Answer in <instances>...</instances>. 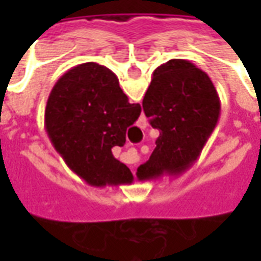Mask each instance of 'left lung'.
<instances>
[{"label":"left lung","mask_w":261,"mask_h":261,"mask_svg":"<svg viewBox=\"0 0 261 261\" xmlns=\"http://www.w3.org/2000/svg\"><path fill=\"white\" fill-rule=\"evenodd\" d=\"M142 109L159 130L153 152L137 169L140 180H151L189 169L217 127L221 102L202 69L187 60L173 59L153 71Z\"/></svg>","instance_id":"1"}]
</instances>
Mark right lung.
Listing matches in <instances>:
<instances>
[{"label": "right lung", "instance_id": "obj_1", "mask_svg": "<svg viewBox=\"0 0 261 261\" xmlns=\"http://www.w3.org/2000/svg\"><path fill=\"white\" fill-rule=\"evenodd\" d=\"M141 113L130 103L119 78L97 63L68 69L50 92L44 127L56 151L81 179L95 187L131 183L130 169L114 158L125 131Z\"/></svg>", "mask_w": 261, "mask_h": 261}]
</instances>
